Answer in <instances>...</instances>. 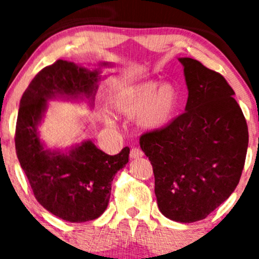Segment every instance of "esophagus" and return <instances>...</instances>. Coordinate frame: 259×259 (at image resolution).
I'll return each instance as SVG.
<instances>
[{"label":"esophagus","mask_w":259,"mask_h":259,"mask_svg":"<svg viewBox=\"0 0 259 259\" xmlns=\"http://www.w3.org/2000/svg\"><path fill=\"white\" fill-rule=\"evenodd\" d=\"M142 156H144V153H142V151L139 150V148H132V151H130V158L132 159L141 158Z\"/></svg>","instance_id":"obj_1"}]
</instances>
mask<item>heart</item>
Wrapping results in <instances>:
<instances>
[{
    "mask_svg": "<svg viewBox=\"0 0 259 259\" xmlns=\"http://www.w3.org/2000/svg\"><path fill=\"white\" fill-rule=\"evenodd\" d=\"M179 91L171 82L156 80L138 82L115 92L114 109L124 117H134L142 132H157L174 117L179 107Z\"/></svg>",
    "mask_w": 259,
    "mask_h": 259,
    "instance_id": "heart-1",
    "label": "heart"
}]
</instances>
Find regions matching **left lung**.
I'll return each mask as SVG.
<instances>
[{
	"instance_id": "left-lung-1",
	"label": "left lung",
	"mask_w": 259,
	"mask_h": 259,
	"mask_svg": "<svg viewBox=\"0 0 259 259\" xmlns=\"http://www.w3.org/2000/svg\"><path fill=\"white\" fill-rule=\"evenodd\" d=\"M189 91L185 113L140 138L153 167L163 215L202 221L234 192L248 146V129L235 92L219 73L196 59L178 58Z\"/></svg>"
}]
</instances>
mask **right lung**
I'll return each instance as SVG.
<instances>
[{
	"mask_svg": "<svg viewBox=\"0 0 259 259\" xmlns=\"http://www.w3.org/2000/svg\"><path fill=\"white\" fill-rule=\"evenodd\" d=\"M100 62L89 68L58 59L32 79L19 103L16 126V151L20 167L38 203L53 215L70 223L97 219L108 207L115 173L129 162L130 148L109 156L91 140H82L69 148L49 147L38 126L55 100L86 103L94 108L102 76Z\"/></svg>",
	"mask_w": 259,
	"mask_h": 259,
	"instance_id": "obj_1",
	"label": "right lung"
}]
</instances>
